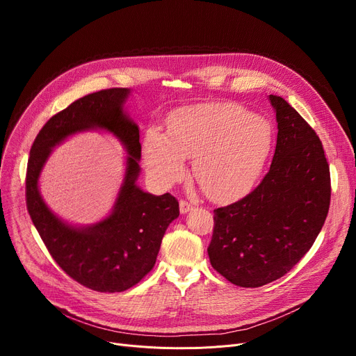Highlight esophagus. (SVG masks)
I'll return each mask as SVG.
<instances>
[{
	"mask_svg": "<svg viewBox=\"0 0 356 356\" xmlns=\"http://www.w3.org/2000/svg\"><path fill=\"white\" fill-rule=\"evenodd\" d=\"M193 209H195V204L193 203H191L188 200H181L180 202V212L181 213H188V212H191Z\"/></svg>",
	"mask_w": 356,
	"mask_h": 356,
	"instance_id": "obj_1",
	"label": "esophagus"
}]
</instances>
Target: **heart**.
<instances>
[{"label": "heart", "mask_w": 356, "mask_h": 356, "mask_svg": "<svg viewBox=\"0 0 356 356\" xmlns=\"http://www.w3.org/2000/svg\"><path fill=\"white\" fill-rule=\"evenodd\" d=\"M273 145L267 118L232 102L181 108L168 118V136L149 128L143 143L147 172L172 186L186 175V159L202 189L218 200L238 197L259 179Z\"/></svg>", "instance_id": "1"}]
</instances>
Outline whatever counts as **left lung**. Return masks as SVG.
<instances>
[{
	"label": "left lung",
	"instance_id": "left-lung-1",
	"mask_svg": "<svg viewBox=\"0 0 356 356\" xmlns=\"http://www.w3.org/2000/svg\"><path fill=\"white\" fill-rule=\"evenodd\" d=\"M277 145L257 188L213 211L212 267L239 287H261L287 274L319 235L330 204V172L316 131L282 97L270 95Z\"/></svg>",
	"mask_w": 356,
	"mask_h": 356
}]
</instances>
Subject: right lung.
<instances>
[{
    "label": "right lung",
    "mask_w": 356,
    "mask_h": 356,
    "mask_svg": "<svg viewBox=\"0 0 356 356\" xmlns=\"http://www.w3.org/2000/svg\"><path fill=\"white\" fill-rule=\"evenodd\" d=\"M128 93L127 88L102 89L53 115L31 145L26 173L27 211L51 258L74 282L101 293H120L138 284L153 270L164 232L179 216L175 196H154L137 188L141 144L138 127L122 112ZM88 127L114 132L130 157L115 211L97 226L78 230L47 209L36 180L49 149L67 135Z\"/></svg>",
    "instance_id": "right-lung-1"
}]
</instances>
